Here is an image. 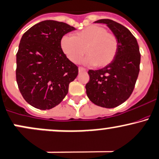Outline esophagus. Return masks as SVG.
<instances>
[{"mask_svg": "<svg viewBox=\"0 0 159 159\" xmlns=\"http://www.w3.org/2000/svg\"><path fill=\"white\" fill-rule=\"evenodd\" d=\"M86 71H87L86 69H84V68H82V67L78 68V71H79V72H85Z\"/></svg>", "mask_w": 159, "mask_h": 159, "instance_id": "obj_1", "label": "esophagus"}]
</instances>
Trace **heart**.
<instances>
[{"label": "heart", "mask_w": 159, "mask_h": 159, "mask_svg": "<svg viewBox=\"0 0 159 159\" xmlns=\"http://www.w3.org/2000/svg\"><path fill=\"white\" fill-rule=\"evenodd\" d=\"M60 47L71 62L77 63L86 53L87 63L101 68L115 60L118 50V40L106 28L90 25L77 31L73 36H62Z\"/></svg>", "instance_id": "b5f03b06"}]
</instances>
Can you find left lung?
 I'll return each instance as SVG.
<instances>
[{
    "label": "left lung",
    "instance_id": "1",
    "mask_svg": "<svg viewBox=\"0 0 159 159\" xmlns=\"http://www.w3.org/2000/svg\"><path fill=\"white\" fill-rule=\"evenodd\" d=\"M106 24L118 40L115 60L99 70H89L86 93L95 105L115 108L128 99L133 92L139 71L140 53L137 39L120 23L103 19L94 22Z\"/></svg>",
    "mask_w": 159,
    "mask_h": 159
}]
</instances>
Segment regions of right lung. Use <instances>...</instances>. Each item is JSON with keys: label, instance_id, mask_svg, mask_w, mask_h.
<instances>
[{"label": "right lung", "instance_id": "right-lung-1", "mask_svg": "<svg viewBox=\"0 0 159 159\" xmlns=\"http://www.w3.org/2000/svg\"><path fill=\"white\" fill-rule=\"evenodd\" d=\"M75 30L65 22L45 20L25 31L16 53V82L25 100L46 110L60 104L78 74L62 52L60 39Z\"/></svg>", "mask_w": 159, "mask_h": 159}]
</instances>
